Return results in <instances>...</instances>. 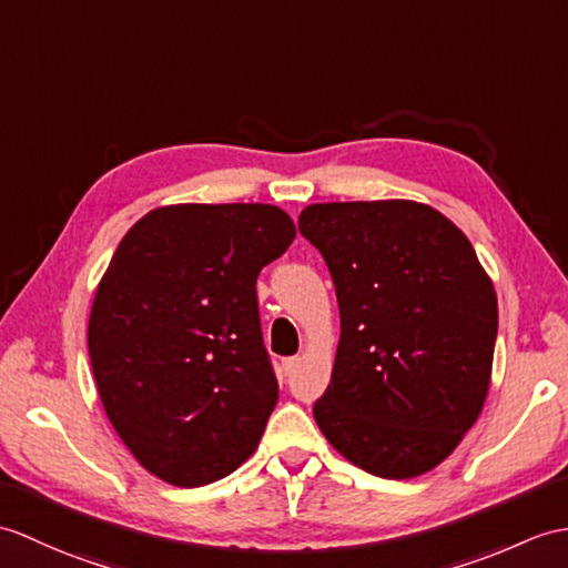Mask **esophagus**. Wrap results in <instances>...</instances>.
<instances>
[{"label":"esophagus","mask_w":568,"mask_h":568,"mask_svg":"<svg viewBox=\"0 0 568 568\" xmlns=\"http://www.w3.org/2000/svg\"><path fill=\"white\" fill-rule=\"evenodd\" d=\"M297 365H300V358L295 355V358H285L283 361V371H285V375H293L295 371H297Z\"/></svg>","instance_id":"esophagus-1"}]
</instances>
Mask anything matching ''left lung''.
<instances>
[{"mask_svg": "<svg viewBox=\"0 0 568 568\" xmlns=\"http://www.w3.org/2000/svg\"><path fill=\"white\" fill-rule=\"evenodd\" d=\"M297 224L326 261L341 312L316 426L375 477H420L453 455L489 394V273L465 232L426 203H314Z\"/></svg>", "mask_w": 568, "mask_h": 568, "instance_id": "obj_1", "label": "left lung"}]
</instances>
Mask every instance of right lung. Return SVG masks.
Masks as SVG:
<instances>
[{
  "label": "right lung",
  "mask_w": 568,
  "mask_h": 568,
  "mask_svg": "<svg viewBox=\"0 0 568 568\" xmlns=\"http://www.w3.org/2000/svg\"><path fill=\"white\" fill-rule=\"evenodd\" d=\"M295 224L266 203L150 210L118 244L89 314L111 426L138 463L193 489L254 455L278 402L256 278Z\"/></svg>",
  "instance_id": "obj_1"
}]
</instances>
